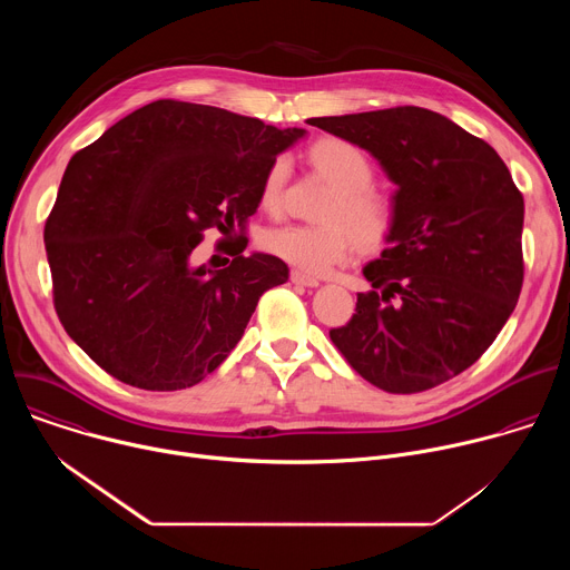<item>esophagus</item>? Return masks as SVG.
Here are the masks:
<instances>
[{
	"instance_id": "1",
	"label": "esophagus",
	"mask_w": 570,
	"mask_h": 570,
	"mask_svg": "<svg viewBox=\"0 0 570 570\" xmlns=\"http://www.w3.org/2000/svg\"><path fill=\"white\" fill-rule=\"evenodd\" d=\"M291 282L297 284V286H306V288H317V286H320V282H317L315 277H308V275H304V273H299V271H293V273H291Z\"/></svg>"
}]
</instances>
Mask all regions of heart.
<instances>
[{"instance_id": "1", "label": "heart", "mask_w": 570, "mask_h": 570, "mask_svg": "<svg viewBox=\"0 0 570 570\" xmlns=\"http://www.w3.org/2000/svg\"><path fill=\"white\" fill-rule=\"evenodd\" d=\"M308 159L338 189L324 209V218L334 223L277 225L264 234V246L295 271L322 277L350 259L356 243L354 235L361 246L379 248L392 232L394 207L385 196L370 189L374 183V165L361 146L347 139L327 137L311 146ZM288 176V159L277 157L262 183L264 209L275 212L282 207ZM338 219L347 222L351 227L338 224Z\"/></svg>"}]
</instances>
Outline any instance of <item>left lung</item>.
<instances>
[{"label": "left lung", "instance_id": "1", "mask_svg": "<svg viewBox=\"0 0 570 570\" xmlns=\"http://www.w3.org/2000/svg\"><path fill=\"white\" fill-rule=\"evenodd\" d=\"M367 150L396 187L394 225L365 264L370 293L334 345L385 392L435 387L494 343L523 284V196L499 153L426 108L315 117Z\"/></svg>", "mask_w": 570, "mask_h": 570}]
</instances>
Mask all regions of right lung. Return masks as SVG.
I'll use <instances>...</instances> for the list:
<instances>
[{"label":"right lung","mask_w":570,"mask_h":570,"mask_svg":"<svg viewBox=\"0 0 570 570\" xmlns=\"http://www.w3.org/2000/svg\"><path fill=\"white\" fill-rule=\"evenodd\" d=\"M306 135L223 108L155 101L78 150L45 225L53 304L69 338L141 390L200 383L236 347L288 266L225 240L229 266H194L205 229L246 232L279 153Z\"/></svg>","instance_id":"1"}]
</instances>
